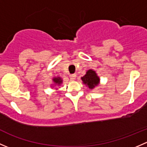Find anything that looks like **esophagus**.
<instances>
[{
	"label": "esophagus",
	"instance_id": "1",
	"mask_svg": "<svg viewBox=\"0 0 147 147\" xmlns=\"http://www.w3.org/2000/svg\"><path fill=\"white\" fill-rule=\"evenodd\" d=\"M75 78H76V75H75V74H72V75H69V79H70V80H72V81L75 80Z\"/></svg>",
	"mask_w": 147,
	"mask_h": 147
}]
</instances>
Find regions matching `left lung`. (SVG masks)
<instances>
[{
  "label": "left lung",
  "instance_id": "8db88e82",
  "mask_svg": "<svg viewBox=\"0 0 147 147\" xmlns=\"http://www.w3.org/2000/svg\"><path fill=\"white\" fill-rule=\"evenodd\" d=\"M82 82L87 86L90 90H92L100 84V78L97 76L95 71L93 69H89L85 75L81 78Z\"/></svg>",
  "mask_w": 147,
  "mask_h": 147
}]
</instances>
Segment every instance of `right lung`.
<instances>
[{"mask_svg":"<svg viewBox=\"0 0 147 147\" xmlns=\"http://www.w3.org/2000/svg\"><path fill=\"white\" fill-rule=\"evenodd\" d=\"M53 81L54 82L55 85H58V86L60 85V84H62V82H63V80H62L61 78H59V77H57V78H53Z\"/></svg>","mask_w":147,"mask_h":147,"instance_id":"1","label":"right lung"}]
</instances>
